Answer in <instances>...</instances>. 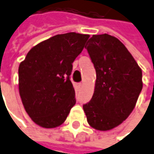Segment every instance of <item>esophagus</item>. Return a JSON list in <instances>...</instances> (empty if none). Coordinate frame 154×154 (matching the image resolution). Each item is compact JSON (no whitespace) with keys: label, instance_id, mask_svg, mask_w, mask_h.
I'll use <instances>...</instances> for the list:
<instances>
[{"label":"esophagus","instance_id":"1","mask_svg":"<svg viewBox=\"0 0 154 154\" xmlns=\"http://www.w3.org/2000/svg\"><path fill=\"white\" fill-rule=\"evenodd\" d=\"M76 86H77L78 89H80L83 86V84L82 83H77V84H76Z\"/></svg>","mask_w":154,"mask_h":154}]
</instances>
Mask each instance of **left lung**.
I'll use <instances>...</instances> for the list:
<instances>
[{
  "label": "left lung",
  "instance_id": "obj_1",
  "mask_svg": "<svg viewBox=\"0 0 154 154\" xmlns=\"http://www.w3.org/2000/svg\"><path fill=\"white\" fill-rule=\"evenodd\" d=\"M87 49L95 70L91 100L83 106L90 126L110 131L128 118L142 91V70L117 38L93 35Z\"/></svg>",
  "mask_w": 154,
  "mask_h": 154
}]
</instances>
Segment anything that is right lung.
Instances as JSON below:
<instances>
[{
    "instance_id": "obj_1",
    "label": "right lung",
    "mask_w": 154,
    "mask_h": 154,
    "mask_svg": "<svg viewBox=\"0 0 154 154\" xmlns=\"http://www.w3.org/2000/svg\"><path fill=\"white\" fill-rule=\"evenodd\" d=\"M89 37L76 32L51 37L33 47L20 63L19 94L26 113L38 126H60L76 104L69 76Z\"/></svg>"
}]
</instances>
